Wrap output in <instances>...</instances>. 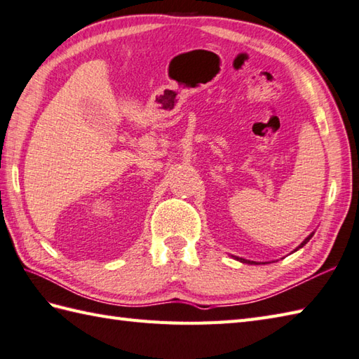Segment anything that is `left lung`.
Wrapping results in <instances>:
<instances>
[{
    "mask_svg": "<svg viewBox=\"0 0 359 359\" xmlns=\"http://www.w3.org/2000/svg\"><path fill=\"white\" fill-rule=\"evenodd\" d=\"M311 236H313V233H311V234L309 236V238H306V239H304V242H302V243H301V245H299V247H297L296 250H299V248H302L304 245H306V243H307V242H309V241L311 239ZM233 257H234V259H238V261H241V262H243V264H256L255 261H247V259H242V257H236V256H233Z\"/></svg>",
    "mask_w": 359,
    "mask_h": 359,
    "instance_id": "1",
    "label": "left lung"
}]
</instances>
